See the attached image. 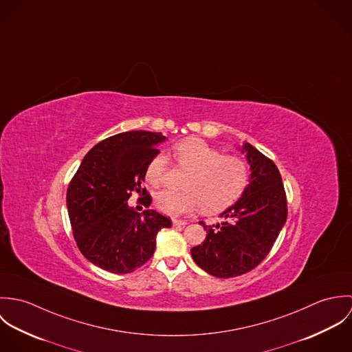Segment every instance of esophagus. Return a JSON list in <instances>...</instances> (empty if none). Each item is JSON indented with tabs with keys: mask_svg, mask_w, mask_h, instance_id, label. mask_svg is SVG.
Masks as SVG:
<instances>
[{
	"mask_svg": "<svg viewBox=\"0 0 352 352\" xmlns=\"http://www.w3.org/2000/svg\"><path fill=\"white\" fill-rule=\"evenodd\" d=\"M172 223H173V226H186L187 225V222L183 219H172Z\"/></svg>",
	"mask_w": 352,
	"mask_h": 352,
	"instance_id": "1",
	"label": "esophagus"
}]
</instances>
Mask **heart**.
Masks as SVG:
<instances>
[{
    "label": "heart",
    "mask_w": 352,
    "mask_h": 352,
    "mask_svg": "<svg viewBox=\"0 0 352 352\" xmlns=\"http://www.w3.org/2000/svg\"><path fill=\"white\" fill-rule=\"evenodd\" d=\"M180 168L190 172L183 192L161 191L154 198V206L164 214L179 217L190 214L198 207L206 214H218L232 207L245 192L250 183L248 164L222 151L199 138H186L172 148ZM168 173L166 158L153 155L145 168V179L153 187L165 183Z\"/></svg>",
    "instance_id": "obj_1"
}]
</instances>
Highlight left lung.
<instances>
[{
    "mask_svg": "<svg viewBox=\"0 0 352 352\" xmlns=\"http://www.w3.org/2000/svg\"><path fill=\"white\" fill-rule=\"evenodd\" d=\"M251 183L243 197L221 214L222 223L201 226L207 236L194 247V261L217 278H234L256 268L271 251L287 218V198L274 161L244 144Z\"/></svg>",
    "mask_w": 352,
    "mask_h": 352,
    "instance_id": "8db88e82",
    "label": "left lung"
}]
</instances>
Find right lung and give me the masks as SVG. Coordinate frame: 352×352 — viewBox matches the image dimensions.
I'll return each mask as SVG.
<instances>
[{
    "label": "right lung",
    "mask_w": 352,
    "mask_h": 352,
    "mask_svg": "<svg viewBox=\"0 0 352 352\" xmlns=\"http://www.w3.org/2000/svg\"><path fill=\"white\" fill-rule=\"evenodd\" d=\"M164 140L161 133L142 130L112 135L87 153L69 183L66 203L76 244L105 271L129 274L144 265L154 253L157 233L172 226L157 211L141 214L127 203L135 192L141 204L151 206L142 188L145 168Z\"/></svg>",
    "instance_id": "right-lung-1"
}]
</instances>
